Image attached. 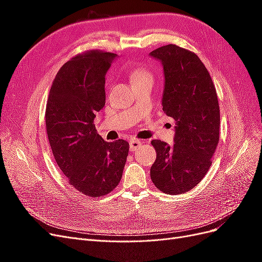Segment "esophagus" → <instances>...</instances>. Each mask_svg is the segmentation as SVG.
Returning a JSON list of instances; mask_svg holds the SVG:
<instances>
[{
    "mask_svg": "<svg viewBox=\"0 0 262 262\" xmlns=\"http://www.w3.org/2000/svg\"><path fill=\"white\" fill-rule=\"evenodd\" d=\"M142 145V142L139 140H131L130 141V150H137Z\"/></svg>",
    "mask_w": 262,
    "mask_h": 262,
    "instance_id": "esophagus-1",
    "label": "esophagus"
}]
</instances>
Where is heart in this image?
Here are the masks:
<instances>
[{"instance_id": "heart-1", "label": "heart", "mask_w": 262, "mask_h": 262, "mask_svg": "<svg viewBox=\"0 0 262 262\" xmlns=\"http://www.w3.org/2000/svg\"><path fill=\"white\" fill-rule=\"evenodd\" d=\"M129 77L133 85L143 82H153L152 72L145 68H134L129 72Z\"/></svg>"}]
</instances>
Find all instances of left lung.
<instances>
[{
  "instance_id": "left-lung-1",
  "label": "left lung",
  "mask_w": 262,
  "mask_h": 262,
  "mask_svg": "<svg viewBox=\"0 0 262 262\" xmlns=\"http://www.w3.org/2000/svg\"><path fill=\"white\" fill-rule=\"evenodd\" d=\"M162 62L164 113L175 119L172 146L153 140L156 161L150 178L164 193L194 188L208 172L220 140V106L212 78L198 55L176 45L149 53Z\"/></svg>"
}]
</instances>
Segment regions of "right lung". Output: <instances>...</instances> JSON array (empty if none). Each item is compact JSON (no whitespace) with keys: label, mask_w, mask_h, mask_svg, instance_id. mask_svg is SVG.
I'll return each instance as SVG.
<instances>
[{"label":"right lung","mask_w":262,"mask_h":262,"mask_svg":"<svg viewBox=\"0 0 262 262\" xmlns=\"http://www.w3.org/2000/svg\"><path fill=\"white\" fill-rule=\"evenodd\" d=\"M117 54L87 51L70 59L55 75L46 108V128L54 160L69 184L89 196L118 186L129 153L124 140L107 142L94 119L106 104V73Z\"/></svg>","instance_id":"right-lung-1"}]
</instances>
